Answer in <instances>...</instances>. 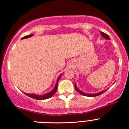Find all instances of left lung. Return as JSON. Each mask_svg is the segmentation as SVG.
Wrapping results in <instances>:
<instances>
[{
    "label": "left lung",
    "instance_id": "left-lung-1",
    "mask_svg": "<svg viewBox=\"0 0 129 129\" xmlns=\"http://www.w3.org/2000/svg\"><path fill=\"white\" fill-rule=\"evenodd\" d=\"M101 33V36H103V37L104 38H105L106 40H110V38H109V36H108V35H106V33H104L103 32H101L100 31ZM75 89L77 91H78V93H80V94H81L82 95H83V96H89V97H94V96H99L100 95V94H103V93H104V92L106 91V90H108V89H105V90H103V91H101L100 92H98V93H93V94H89V93H85V92L82 91H81L80 89H79L77 88V85H76V83H75Z\"/></svg>",
    "mask_w": 129,
    "mask_h": 129
}]
</instances>
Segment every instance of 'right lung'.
Returning <instances> with one entry per match:
<instances>
[{
    "mask_svg": "<svg viewBox=\"0 0 129 129\" xmlns=\"http://www.w3.org/2000/svg\"><path fill=\"white\" fill-rule=\"evenodd\" d=\"M33 35H34L33 34H31V35H28V36H24V37H23L22 38H21V40H23V39L28 38L29 37H31V36H33ZM62 75V74H61L59 77H58L57 79V82L55 85V86H54V88L52 89L51 91L49 92V93H45V94H33V93H29H29H26L25 92H23V93H25L26 95L28 96L31 98H33V99H36V100H46V99L52 97V96L55 94V92L57 91V90L58 82H59V79H60Z\"/></svg>",
    "mask_w": 129,
    "mask_h": 129,
    "instance_id": "1",
    "label": "right lung"
}]
</instances>
